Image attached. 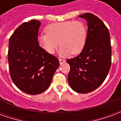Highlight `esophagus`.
Segmentation results:
<instances>
[{
  "mask_svg": "<svg viewBox=\"0 0 121 121\" xmlns=\"http://www.w3.org/2000/svg\"><path fill=\"white\" fill-rule=\"evenodd\" d=\"M59 61H60V64H62V63H64V62H65V60H63V59H61V58L59 59Z\"/></svg>",
  "mask_w": 121,
  "mask_h": 121,
  "instance_id": "34e87169",
  "label": "esophagus"
}]
</instances>
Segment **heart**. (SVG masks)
Masks as SVG:
<instances>
[{
  "instance_id": "1",
  "label": "heart",
  "mask_w": 121,
  "mask_h": 121,
  "mask_svg": "<svg viewBox=\"0 0 121 121\" xmlns=\"http://www.w3.org/2000/svg\"><path fill=\"white\" fill-rule=\"evenodd\" d=\"M46 34L37 37L40 47L49 54H53L61 46V56L77 55L84 50L87 39V27L81 21H67L54 22L45 28Z\"/></svg>"
}]
</instances>
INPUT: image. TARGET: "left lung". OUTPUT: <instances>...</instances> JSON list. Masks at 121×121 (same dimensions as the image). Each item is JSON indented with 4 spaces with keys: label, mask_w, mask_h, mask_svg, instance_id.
Here are the masks:
<instances>
[{
    "label": "left lung",
    "mask_w": 121,
    "mask_h": 121,
    "mask_svg": "<svg viewBox=\"0 0 121 121\" xmlns=\"http://www.w3.org/2000/svg\"><path fill=\"white\" fill-rule=\"evenodd\" d=\"M79 17L87 21V39L82 52L67 60L70 65L68 82L74 91L87 93L106 78L112 64V46L109 30L99 17L91 13Z\"/></svg>",
    "instance_id": "8db88e82"
}]
</instances>
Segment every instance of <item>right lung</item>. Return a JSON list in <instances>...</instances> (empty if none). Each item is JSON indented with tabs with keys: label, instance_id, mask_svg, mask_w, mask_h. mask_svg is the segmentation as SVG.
Returning a JSON list of instances; mask_svg holds the SVG:
<instances>
[{
	"label": "right lung",
	"instance_id": "right-lung-1",
	"mask_svg": "<svg viewBox=\"0 0 121 121\" xmlns=\"http://www.w3.org/2000/svg\"><path fill=\"white\" fill-rule=\"evenodd\" d=\"M41 22L31 20L17 28L9 39L8 60L12 81L23 92L38 95L50 86L60 62L37 43Z\"/></svg>",
	"mask_w": 121,
	"mask_h": 121
}]
</instances>
